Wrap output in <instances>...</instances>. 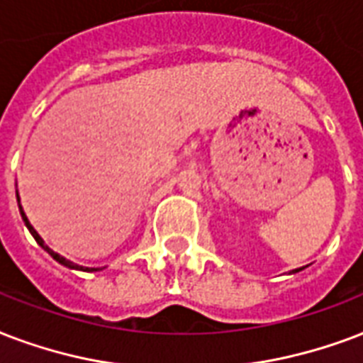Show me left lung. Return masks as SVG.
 <instances>
[{
	"label": "left lung",
	"instance_id": "8db88e82",
	"mask_svg": "<svg viewBox=\"0 0 363 363\" xmlns=\"http://www.w3.org/2000/svg\"><path fill=\"white\" fill-rule=\"evenodd\" d=\"M301 270H303V268H295V270H291V274H295V272H301Z\"/></svg>",
	"mask_w": 363,
	"mask_h": 363
}]
</instances>
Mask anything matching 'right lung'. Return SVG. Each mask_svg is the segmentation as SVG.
Masks as SVG:
<instances>
[{
    "mask_svg": "<svg viewBox=\"0 0 363 363\" xmlns=\"http://www.w3.org/2000/svg\"><path fill=\"white\" fill-rule=\"evenodd\" d=\"M16 201H18V209H21L22 220H24V225H26V228H28V230H30V234H32V236H34V240H35V242L40 243L41 247L45 249L47 253H49V255H51L52 259H55V261H57V262H60V264H62V267H68V268H72V270H83V272H96V270H102V268L79 267V264H76V262L68 261V259H66V257L59 255V253H57V251H52V249L49 247V245H45V242H43V238H41L40 234H38V232H35V228H34V226L30 225V220H28L26 213H24V209H22V206H21V198H18V192H16Z\"/></svg>",
    "mask_w": 363,
    "mask_h": 363,
    "instance_id": "1",
    "label": "right lung"
}]
</instances>
